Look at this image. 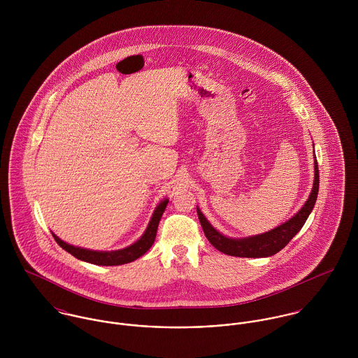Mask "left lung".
<instances>
[{
  "mask_svg": "<svg viewBox=\"0 0 358 358\" xmlns=\"http://www.w3.org/2000/svg\"><path fill=\"white\" fill-rule=\"evenodd\" d=\"M318 185H320V175H318V164L314 154V180H313V189L307 199L305 205L288 220L281 223L280 226L250 237H241V238H233L222 234L217 231L205 217L204 213L200 208H197V215L200 219V223L203 226L205 237L208 241L220 252L230 256H238V257H267L280 252L303 227L306 223L308 215L311 213L314 204L317 201L318 196Z\"/></svg>",
  "mask_w": 358,
  "mask_h": 358,
  "instance_id": "obj_1",
  "label": "left lung"
}]
</instances>
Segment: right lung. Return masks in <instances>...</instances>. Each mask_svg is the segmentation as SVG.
I'll return each mask as SVG.
<instances>
[{
    "label": "right lung",
    "mask_w": 358,
    "mask_h": 358,
    "mask_svg": "<svg viewBox=\"0 0 358 358\" xmlns=\"http://www.w3.org/2000/svg\"><path fill=\"white\" fill-rule=\"evenodd\" d=\"M168 199H164L159 204L155 206L152 219L145 230V233L142 234V237L135 241L134 244L122 248V250H115V251H94V250H87V248H81V247H74L71 244L64 243L63 240H60L56 234L52 233L55 241L69 254L83 260L87 263H92V264H98V266H118V264H125L129 262L136 260L138 257L145 255L154 244L155 240V234H157V229H158V223L161 220V216L168 205Z\"/></svg>",
    "instance_id": "1"
}]
</instances>
